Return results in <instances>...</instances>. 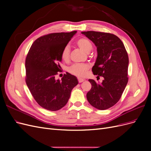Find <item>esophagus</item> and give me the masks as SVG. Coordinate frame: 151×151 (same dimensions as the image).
I'll list each match as a JSON object with an SVG mask.
<instances>
[{
    "instance_id": "1",
    "label": "esophagus",
    "mask_w": 151,
    "mask_h": 151,
    "mask_svg": "<svg viewBox=\"0 0 151 151\" xmlns=\"http://www.w3.org/2000/svg\"><path fill=\"white\" fill-rule=\"evenodd\" d=\"M84 79H83V78H81V77H78V81H79V83H83V81H84Z\"/></svg>"
}]
</instances>
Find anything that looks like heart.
Masks as SVG:
<instances>
[{
	"instance_id": "obj_1",
	"label": "heart",
	"mask_w": 151,
	"mask_h": 151,
	"mask_svg": "<svg viewBox=\"0 0 151 151\" xmlns=\"http://www.w3.org/2000/svg\"><path fill=\"white\" fill-rule=\"evenodd\" d=\"M77 45L81 50H83L86 53H89L93 49V44L90 41L84 38H82L77 41ZM70 57V48L68 45H67L63 48L61 53V57L63 60L67 61L69 59ZM89 69V65L84 63H77L74 64L68 68L69 71L72 74L77 77H84Z\"/></svg>"
}]
</instances>
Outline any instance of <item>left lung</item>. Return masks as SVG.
<instances>
[{"mask_svg": "<svg viewBox=\"0 0 151 151\" xmlns=\"http://www.w3.org/2000/svg\"><path fill=\"white\" fill-rule=\"evenodd\" d=\"M81 33L97 47L92 71L94 75L104 78L101 83L89 79L92 88L87 93V99L93 107L104 110L119 101L125 88L129 79V57L123 42L115 35L93 31Z\"/></svg>", "mask_w": 151, "mask_h": 151, "instance_id": "obj_1", "label": "left lung"}]
</instances>
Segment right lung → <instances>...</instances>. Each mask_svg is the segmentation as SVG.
I'll list each match as a JSON object with an SVG mask.
<instances>
[{"label": "right lung", "instance_id": "right-lung-1", "mask_svg": "<svg viewBox=\"0 0 151 151\" xmlns=\"http://www.w3.org/2000/svg\"><path fill=\"white\" fill-rule=\"evenodd\" d=\"M77 33H55L36 40L27 55L26 83L36 101L49 111H57L67 103L71 91L78 84L77 77L67 72L55 79L63 48Z\"/></svg>", "mask_w": 151, "mask_h": 151}]
</instances>
